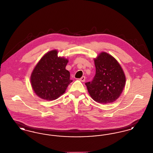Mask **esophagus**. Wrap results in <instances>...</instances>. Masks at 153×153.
Masks as SVG:
<instances>
[{
    "label": "esophagus",
    "mask_w": 153,
    "mask_h": 153,
    "mask_svg": "<svg viewBox=\"0 0 153 153\" xmlns=\"http://www.w3.org/2000/svg\"><path fill=\"white\" fill-rule=\"evenodd\" d=\"M79 80L82 81V82H84L85 81V76H82V77H81Z\"/></svg>",
    "instance_id": "1"
}]
</instances>
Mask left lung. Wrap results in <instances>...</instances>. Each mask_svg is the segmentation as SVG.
I'll use <instances>...</instances> for the list:
<instances>
[{
	"mask_svg": "<svg viewBox=\"0 0 153 153\" xmlns=\"http://www.w3.org/2000/svg\"><path fill=\"white\" fill-rule=\"evenodd\" d=\"M96 74L92 81L85 83L91 97L99 103L113 102L123 90L126 77L117 60L102 52L94 59Z\"/></svg>",
	"mask_w": 153,
	"mask_h": 153,
	"instance_id": "8db88e82",
	"label": "left lung"
}]
</instances>
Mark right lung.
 <instances>
[{
    "label": "right lung",
    "mask_w": 153,
    "mask_h": 153,
    "mask_svg": "<svg viewBox=\"0 0 153 153\" xmlns=\"http://www.w3.org/2000/svg\"><path fill=\"white\" fill-rule=\"evenodd\" d=\"M68 60L58 57L57 51L44 55L31 75V83L34 92L47 100L57 99L65 92L72 82L70 73L65 69Z\"/></svg>",
    "instance_id": "obj_1"
}]
</instances>
